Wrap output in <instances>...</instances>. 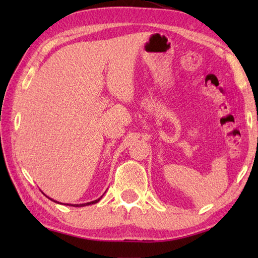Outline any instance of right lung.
Segmentation results:
<instances>
[{"label":"right lung","mask_w":258,"mask_h":258,"mask_svg":"<svg viewBox=\"0 0 258 258\" xmlns=\"http://www.w3.org/2000/svg\"><path fill=\"white\" fill-rule=\"evenodd\" d=\"M48 199H50V197H48ZM102 199V196L100 197V199L98 200H95V201H93V202H89V203H85V204H71L70 206H75V207H78V206H80V207H82V206H87V205H92V204H95V203H97V202H100V200ZM51 201H53V202H55L54 200H52V199H50ZM55 203H57V202H55ZM65 205H69V204H65Z\"/></svg>","instance_id":"add662e5"}]
</instances>
